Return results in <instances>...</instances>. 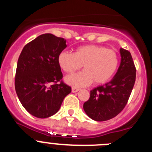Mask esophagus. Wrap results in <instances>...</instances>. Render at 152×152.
Segmentation results:
<instances>
[{"mask_svg": "<svg viewBox=\"0 0 152 152\" xmlns=\"http://www.w3.org/2000/svg\"><path fill=\"white\" fill-rule=\"evenodd\" d=\"M79 91V88H75V87H72V91L73 93H76V92H77V91Z\"/></svg>", "mask_w": 152, "mask_h": 152, "instance_id": "esophagus-1", "label": "esophagus"}]
</instances>
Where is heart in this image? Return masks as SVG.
<instances>
[{
	"label": "heart",
	"mask_w": 152,
	"mask_h": 152,
	"mask_svg": "<svg viewBox=\"0 0 152 152\" xmlns=\"http://www.w3.org/2000/svg\"><path fill=\"white\" fill-rule=\"evenodd\" d=\"M58 63L65 73L73 74L81 68L84 72L68 76V84L76 87L105 84L110 80L119 66V56L115 51L102 45H85L77 47L75 52H61Z\"/></svg>",
	"instance_id": "1"
}]
</instances>
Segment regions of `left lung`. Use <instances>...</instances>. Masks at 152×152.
I'll list each match as a JSON object with an SVG mask.
<instances>
[{
    "label": "left lung",
    "mask_w": 152,
    "mask_h": 152,
    "mask_svg": "<svg viewBox=\"0 0 152 152\" xmlns=\"http://www.w3.org/2000/svg\"><path fill=\"white\" fill-rule=\"evenodd\" d=\"M121 62L112 80L91 91L90 98L84 103V110L95 121H106L123 110L131 94L136 76V68L131 53L120 49Z\"/></svg>",
    "instance_id": "obj_1"
}]
</instances>
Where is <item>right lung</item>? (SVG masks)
<instances>
[{"label":"right lung","mask_w":152,"mask_h":152,"mask_svg":"<svg viewBox=\"0 0 152 152\" xmlns=\"http://www.w3.org/2000/svg\"><path fill=\"white\" fill-rule=\"evenodd\" d=\"M66 40L51 33L40 35L23 47L17 65L15 90L23 107L37 118L56 114L72 88L64 84L58 56Z\"/></svg>","instance_id":"obj_1"}]
</instances>
